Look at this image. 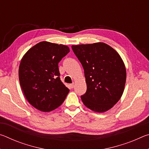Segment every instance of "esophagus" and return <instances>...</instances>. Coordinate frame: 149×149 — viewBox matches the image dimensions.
<instances>
[{"label": "esophagus", "instance_id": "esophagus-1", "mask_svg": "<svg viewBox=\"0 0 149 149\" xmlns=\"http://www.w3.org/2000/svg\"><path fill=\"white\" fill-rule=\"evenodd\" d=\"M74 85H75L74 83H73V84H70V85H69V86H70V88H71V89H73V88L74 87Z\"/></svg>", "mask_w": 149, "mask_h": 149}]
</instances>
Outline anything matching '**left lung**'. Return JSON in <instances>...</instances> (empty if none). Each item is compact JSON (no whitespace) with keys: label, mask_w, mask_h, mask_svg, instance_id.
<instances>
[{"label":"left lung","mask_w":149,"mask_h":149,"mask_svg":"<svg viewBox=\"0 0 149 149\" xmlns=\"http://www.w3.org/2000/svg\"><path fill=\"white\" fill-rule=\"evenodd\" d=\"M72 50L84 69L87 91L81 99L96 112L112 108L123 95L126 69L122 58L104 42L72 45Z\"/></svg>","instance_id":"left-lung-1"}]
</instances>
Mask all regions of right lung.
Wrapping results in <instances>:
<instances>
[{
    "instance_id": "add662e5",
    "label": "right lung",
    "mask_w": 149,
    "mask_h": 149,
    "mask_svg": "<svg viewBox=\"0 0 149 149\" xmlns=\"http://www.w3.org/2000/svg\"><path fill=\"white\" fill-rule=\"evenodd\" d=\"M70 52L66 45L42 41L27 50L19 66V80L27 101L45 112L61 105L70 91L60 78L58 62Z\"/></svg>"
}]
</instances>
